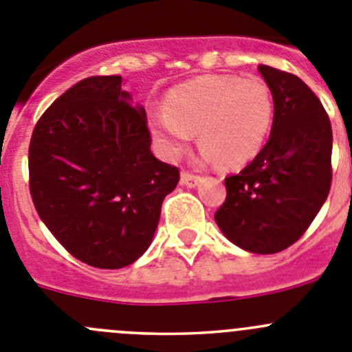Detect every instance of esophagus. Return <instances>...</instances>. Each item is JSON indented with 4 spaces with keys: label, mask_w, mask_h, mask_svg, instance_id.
I'll return each instance as SVG.
<instances>
[{
    "label": "esophagus",
    "mask_w": 352,
    "mask_h": 352,
    "mask_svg": "<svg viewBox=\"0 0 352 352\" xmlns=\"http://www.w3.org/2000/svg\"><path fill=\"white\" fill-rule=\"evenodd\" d=\"M199 182H201V177L195 175V173L191 172H182V175H180V184H182V186L196 187Z\"/></svg>",
    "instance_id": "esophagus-1"
}]
</instances>
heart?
Segmentation results:
<instances>
[{
  "mask_svg": "<svg viewBox=\"0 0 352 352\" xmlns=\"http://www.w3.org/2000/svg\"><path fill=\"white\" fill-rule=\"evenodd\" d=\"M272 120L274 100L262 80L199 76L166 94L165 109L151 114V131L170 160H177L198 131L203 160L234 170L261 154Z\"/></svg>",
  "mask_w": 352,
  "mask_h": 352,
  "instance_id": "b5f03b06",
  "label": "heart"
}]
</instances>
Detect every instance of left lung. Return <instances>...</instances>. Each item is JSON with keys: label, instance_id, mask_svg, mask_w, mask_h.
<instances>
[{"label": "left lung", "instance_id": "obj_1", "mask_svg": "<svg viewBox=\"0 0 352 352\" xmlns=\"http://www.w3.org/2000/svg\"><path fill=\"white\" fill-rule=\"evenodd\" d=\"M274 100L271 137L238 175L215 212L226 238L252 254L294 245L323 206L331 186V124L320 98L300 78L258 65Z\"/></svg>", "mask_w": 352, "mask_h": 352}]
</instances>
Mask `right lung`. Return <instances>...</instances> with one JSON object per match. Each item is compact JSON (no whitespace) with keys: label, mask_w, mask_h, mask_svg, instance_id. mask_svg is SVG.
<instances>
[{"label":"right lung","mask_w":352,"mask_h":352,"mask_svg":"<svg viewBox=\"0 0 352 352\" xmlns=\"http://www.w3.org/2000/svg\"><path fill=\"white\" fill-rule=\"evenodd\" d=\"M121 76L72 85L36 123L29 191L39 219L78 261L130 265L149 248L179 168L151 153L146 111Z\"/></svg>","instance_id":"obj_1"}]
</instances>
